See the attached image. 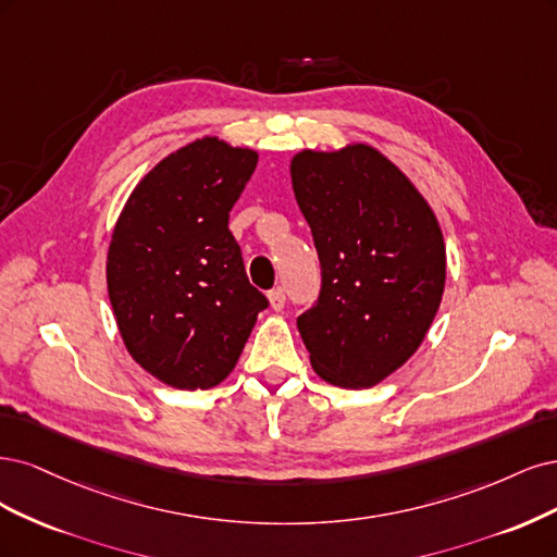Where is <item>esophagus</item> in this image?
I'll list each match as a JSON object with an SVG mask.
<instances>
[{
  "mask_svg": "<svg viewBox=\"0 0 557 557\" xmlns=\"http://www.w3.org/2000/svg\"><path fill=\"white\" fill-rule=\"evenodd\" d=\"M284 289H280V286H277V289H273V292H268V302H271V308L275 310V312H280L282 308H284Z\"/></svg>",
  "mask_w": 557,
  "mask_h": 557,
  "instance_id": "1",
  "label": "esophagus"
}]
</instances>
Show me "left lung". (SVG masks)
I'll return each mask as SVG.
<instances>
[{
    "mask_svg": "<svg viewBox=\"0 0 557 557\" xmlns=\"http://www.w3.org/2000/svg\"><path fill=\"white\" fill-rule=\"evenodd\" d=\"M289 171L321 263V294L298 317L300 337L321 380L370 388L414 356L440 310V222L414 183L368 143L300 150Z\"/></svg>",
    "mask_w": 557,
    "mask_h": 557,
    "instance_id": "1",
    "label": "left lung"
}]
</instances>
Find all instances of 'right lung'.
Masks as SVG:
<instances>
[{"label":"right lung","mask_w":557,"mask_h":557,"mask_svg":"<svg viewBox=\"0 0 557 557\" xmlns=\"http://www.w3.org/2000/svg\"><path fill=\"white\" fill-rule=\"evenodd\" d=\"M257 161L252 148L196 138L143 175L115 222L106 284L117 331L161 384H222L268 305L228 231Z\"/></svg>","instance_id":"1"}]
</instances>
